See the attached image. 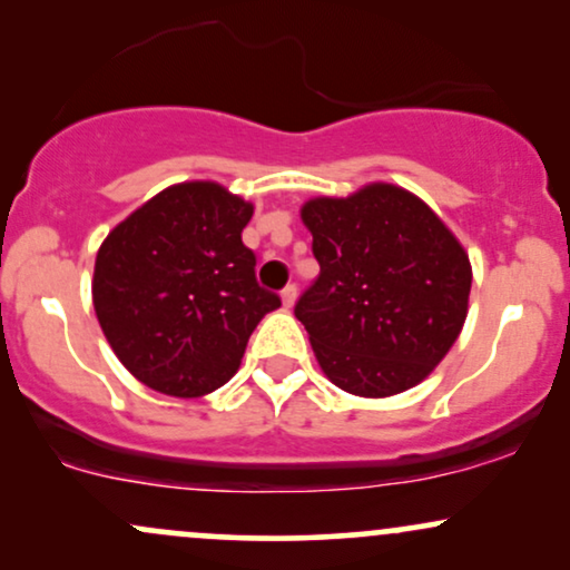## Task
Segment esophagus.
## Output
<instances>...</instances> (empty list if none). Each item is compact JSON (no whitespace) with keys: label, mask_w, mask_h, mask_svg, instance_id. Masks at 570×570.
Masks as SVG:
<instances>
[{"label":"esophagus","mask_w":570,"mask_h":570,"mask_svg":"<svg viewBox=\"0 0 570 570\" xmlns=\"http://www.w3.org/2000/svg\"><path fill=\"white\" fill-rule=\"evenodd\" d=\"M281 299H284V307H292L294 299H297V286L286 284L284 289H281Z\"/></svg>","instance_id":"esophagus-1"}]
</instances>
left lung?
<instances>
[{"instance_id":"obj_1","label":"left lung","mask_w":570,"mask_h":570,"mask_svg":"<svg viewBox=\"0 0 570 570\" xmlns=\"http://www.w3.org/2000/svg\"><path fill=\"white\" fill-rule=\"evenodd\" d=\"M303 222L322 273L294 316L326 377L356 396L421 383L466 322L472 265L455 235L394 185L307 200Z\"/></svg>"}]
</instances>
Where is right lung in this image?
I'll return each instance as SVG.
<instances>
[{"instance_id":"1","label":"right lung","mask_w":570,"mask_h":570,"mask_svg":"<svg viewBox=\"0 0 570 570\" xmlns=\"http://www.w3.org/2000/svg\"><path fill=\"white\" fill-rule=\"evenodd\" d=\"M252 212L214 181H185L136 208L98 248V324L144 385L185 399L219 389L259 318L281 305L257 284V257L240 240Z\"/></svg>"}]
</instances>
